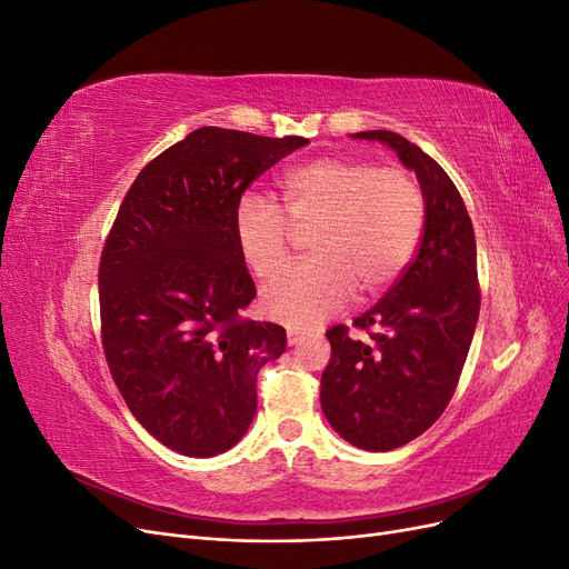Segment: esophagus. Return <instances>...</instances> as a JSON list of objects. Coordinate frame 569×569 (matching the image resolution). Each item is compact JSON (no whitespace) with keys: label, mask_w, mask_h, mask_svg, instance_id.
Instances as JSON below:
<instances>
[{"label":"esophagus","mask_w":569,"mask_h":569,"mask_svg":"<svg viewBox=\"0 0 569 569\" xmlns=\"http://www.w3.org/2000/svg\"><path fill=\"white\" fill-rule=\"evenodd\" d=\"M306 339V332L299 330H287V343L289 347H299V343Z\"/></svg>","instance_id":"34e87169"}]
</instances>
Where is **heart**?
<instances>
[{"mask_svg":"<svg viewBox=\"0 0 569 569\" xmlns=\"http://www.w3.org/2000/svg\"><path fill=\"white\" fill-rule=\"evenodd\" d=\"M280 206L258 192L237 199L232 232L242 261L258 278L278 272L289 253V226L308 228L316 258L287 268L263 289L268 318L311 327L358 289L375 295L393 282L418 247L425 199L401 168L349 157H322L287 170Z\"/></svg>","mask_w":569,"mask_h":569,"instance_id":"heart-1","label":"heart"}]
</instances>
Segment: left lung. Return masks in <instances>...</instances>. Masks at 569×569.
Returning a JSON list of instances; mask_svg holds the SVG:
<instances>
[{"label": "left lung", "instance_id": "obj_1", "mask_svg": "<svg viewBox=\"0 0 569 569\" xmlns=\"http://www.w3.org/2000/svg\"><path fill=\"white\" fill-rule=\"evenodd\" d=\"M377 140L416 170L425 228L412 261L370 311L349 327L327 330L332 356L320 380L327 422L366 451H393L432 427L449 406L479 318L477 244L472 220L446 170L391 130L356 132Z\"/></svg>", "mask_w": 569, "mask_h": 569}]
</instances>
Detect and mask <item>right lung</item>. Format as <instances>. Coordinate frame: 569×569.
<instances>
[{"mask_svg": "<svg viewBox=\"0 0 569 569\" xmlns=\"http://www.w3.org/2000/svg\"><path fill=\"white\" fill-rule=\"evenodd\" d=\"M306 137L199 128L149 161L120 203L99 261L101 347L151 437L211 458L247 435L256 375L284 327L242 318L256 287L232 216L244 189Z\"/></svg>", "mask_w": 569, "mask_h": 569, "instance_id": "obj_1", "label": "right lung"}]
</instances>
